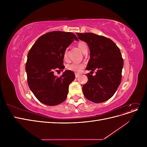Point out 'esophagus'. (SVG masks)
<instances>
[{"label": "esophagus", "mask_w": 147, "mask_h": 147, "mask_svg": "<svg viewBox=\"0 0 147 147\" xmlns=\"http://www.w3.org/2000/svg\"><path fill=\"white\" fill-rule=\"evenodd\" d=\"M75 78H78L79 76H80V74H75Z\"/></svg>", "instance_id": "34e87169"}]
</instances>
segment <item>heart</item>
Here are the masks:
<instances>
[{
    "instance_id": "heart-1",
    "label": "heart",
    "mask_w": 147,
    "mask_h": 147,
    "mask_svg": "<svg viewBox=\"0 0 147 147\" xmlns=\"http://www.w3.org/2000/svg\"><path fill=\"white\" fill-rule=\"evenodd\" d=\"M78 47L80 48L82 52L84 51V50H85L86 48H87V45L85 42H84L83 41H81L78 42ZM63 57L65 60H67L68 58V51L67 50H65L63 54ZM84 67V64L82 63H73L71 64H69L66 65V69L72 71L74 72H80L81 71V70Z\"/></svg>"
}]
</instances>
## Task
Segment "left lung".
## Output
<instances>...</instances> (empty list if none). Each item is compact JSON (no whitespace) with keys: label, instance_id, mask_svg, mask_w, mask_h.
Listing matches in <instances>:
<instances>
[{"label":"left lung","instance_id":"left-lung-1","mask_svg":"<svg viewBox=\"0 0 147 147\" xmlns=\"http://www.w3.org/2000/svg\"><path fill=\"white\" fill-rule=\"evenodd\" d=\"M77 34L90 50L86 70H97L94 76L90 72L86 74L88 80L83 86V94L94 103L105 102L114 95L121 81L123 59L119 48L112 40L102 35L90 32Z\"/></svg>","mask_w":147,"mask_h":147}]
</instances>
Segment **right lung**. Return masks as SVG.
I'll return each instance as SVG.
<instances>
[{
  "mask_svg": "<svg viewBox=\"0 0 147 147\" xmlns=\"http://www.w3.org/2000/svg\"><path fill=\"white\" fill-rule=\"evenodd\" d=\"M74 40V34L53 31L40 37L30 48L26 64L28 83L36 98L47 105L63 102L67 96L69 86L75 79V74L65 70L60 77L55 70H63V54Z\"/></svg>",
  "mask_w": 147,
  "mask_h": 147,
  "instance_id": "right-lung-1",
  "label": "right lung"
}]
</instances>
